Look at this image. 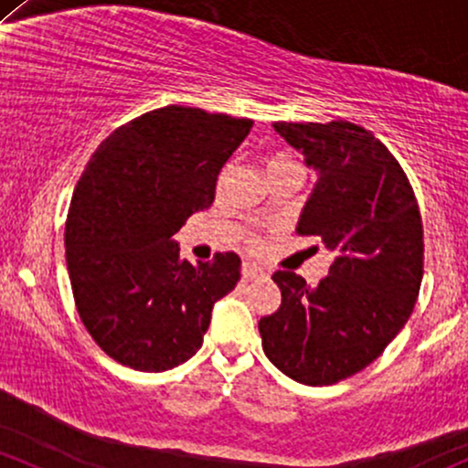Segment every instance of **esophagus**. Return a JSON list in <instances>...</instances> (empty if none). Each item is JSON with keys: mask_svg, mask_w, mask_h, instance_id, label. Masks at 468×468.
Wrapping results in <instances>:
<instances>
[{"mask_svg": "<svg viewBox=\"0 0 468 468\" xmlns=\"http://www.w3.org/2000/svg\"><path fill=\"white\" fill-rule=\"evenodd\" d=\"M264 275H266L264 269H260L258 264H249V261H246V264L242 266L244 280H255V277H264Z\"/></svg>", "mask_w": 468, "mask_h": 468, "instance_id": "34e87169", "label": "esophagus"}]
</instances>
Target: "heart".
Wrapping results in <instances>:
<instances>
[{
  "instance_id": "obj_1",
  "label": "heart",
  "mask_w": 468,
  "mask_h": 468,
  "mask_svg": "<svg viewBox=\"0 0 468 468\" xmlns=\"http://www.w3.org/2000/svg\"><path fill=\"white\" fill-rule=\"evenodd\" d=\"M277 168H300V164H297L295 159H291L289 155H273L266 159V173L277 171ZM249 244L253 246V249H260V239L250 238Z\"/></svg>"
}]
</instances>
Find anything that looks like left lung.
Here are the masks:
<instances>
[{"label":"left lung","instance_id":"obj_1","mask_svg":"<svg viewBox=\"0 0 468 468\" xmlns=\"http://www.w3.org/2000/svg\"><path fill=\"white\" fill-rule=\"evenodd\" d=\"M273 128L317 173L295 230L322 239L333 261L317 286L277 271L282 304L260 320L261 346L284 376L324 387L367 368L407 324L424 273L422 218L402 166L367 128Z\"/></svg>","mask_w":468,"mask_h":468}]
</instances>
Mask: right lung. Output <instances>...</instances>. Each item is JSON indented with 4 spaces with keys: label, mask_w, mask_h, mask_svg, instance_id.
Returning <instances> with one entry per match:
<instances>
[{
    "label": "right lung",
    "mask_w": 468,
    "mask_h": 468,
    "mask_svg": "<svg viewBox=\"0 0 468 468\" xmlns=\"http://www.w3.org/2000/svg\"><path fill=\"white\" fill-rule=\"evenodd\" d=\"M250 128L164 106L117 128L86 164L66 219V266L86 331L115 362L159 373L202 346L242 261L218 253L191 264L173 235L213 204L219 171Z\"/></svg>",
    "instance_id": "add662e5"
}]
</instances>
